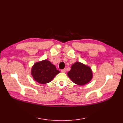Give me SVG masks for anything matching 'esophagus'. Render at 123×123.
Instances as JSON below:
<instances>
[{
	"label": "esophagus",
	"mask_w": 123,
	"mask_h": 123,
	"mask_svg": "<svg viewBox=\"0 0 123 123\" xmlns=\"http://www.w3.org/2000/svg\"><path fill=\"white\" fill-rule=\"evenodd\" d=\"M61 72H62V73H65L66 71V69H62V70H61Z\"/></svg>",
	"instance_id": "esophagus-1"
}]
</instances>
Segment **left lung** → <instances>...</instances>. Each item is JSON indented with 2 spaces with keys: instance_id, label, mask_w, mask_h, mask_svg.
Listing matches in <instances>:
<instances>
[{
  "instance_id": "1",
  "label": "left lung",
  "mask_w": 123,
  "mask_h": 123,
  "mask_svg": "<svg viewBox=\"0 0 123 123\" xmlns=\"http://www.w3.org/2000/svg\"><path fill=\"white\" fill-rule=\"evenodd\" d=\"M72 81L78 85H84L93 78L92 71L89 66L81 62H76L71 66L67 73Z\"/></svg>"
}]
</instances>
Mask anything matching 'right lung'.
I'll return each mask as SVG.
<instances>
[{"label":"right lung","instance_id":"right-lung-1","mask_svg":"<svg viewBox=\"0 0 123 123\" xmlns=\"http://www.w3.org/2000/svg\"><path fill=\"white\" fill-rule=\"evenodd\" d=\"M60 73L54 65L47 60L35 63L31 69V73L34 80L40 84H47Z\"/></svg>","mask_w":123,"mask_h":123}]
</instances>
